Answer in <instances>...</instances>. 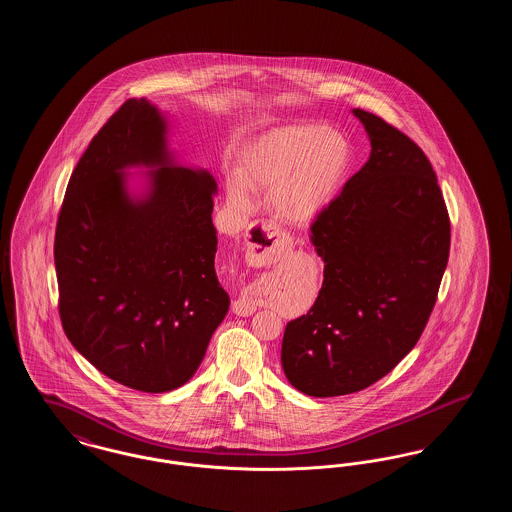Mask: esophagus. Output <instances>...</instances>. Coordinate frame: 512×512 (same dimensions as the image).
Segmentation results:
<instances>
[{"instance_id": "esophagus-1", "label": "esophagus", "mask_w": 512, "mask_h": 512, "mask_svg": "<svg viewBox=\"0 0 512 512\" xmlns=\"http://www.w3.org/2000/svg\"><path fill=\"white\" fill-rule=\"evenodd\" d=\"M245 244H247V263L261 267L276 263L284 253L290 249V238L282 234L276 226L261 222L253 224L249 232H245ZM232 311L240 317H251L257 311L255 301L242 292V295L232 303Z\"/></svg>"}]
</instances>
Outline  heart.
<instances>
[{
    "label": "heart",
    "mask_w": 512,
    "mask_h": 512,
    "mask_svg": "<svg viewBox=\"0 0 512 512\" xmlns=\"http://www.w3.org/2000/svg\"><path fill=\"white\" fill-rule=\"evenodd\" d=\"M349 167L351 146L341 134L320 124H288L244 147L226 192L236 209L251 205L245 187L268 194L276 219L301 226L332 205Z\"/></svg>",
    "instance_id": "b5f03b06"
}]
</instances>
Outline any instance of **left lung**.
Masks as SVG:
<instances>
[{
    "label": "left lung",
    "mask_w": 512,
    "mask_h": 512,
    "mask_svg": "<svg viewBox=\"0 0 512 512\" xmlns=\"http://www.w3.org/2000/svg\"><path fill=\"white\" fill-rule=\"evenodd\" d=\"M370 157L311 226L324 282L288 322L282 368L295 390H365L413 349L436 305L451 224L424 151L391 124L353 109Z\"/></svg>",
    "instance_id": "1"
}]
</instances>
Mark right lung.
<instances>
[{"instance_id": "obj_1", "label": "right lung", "mask_w": 512, "mask_h": 512, "mask_svg": "<svg viewBox=\"0 0 512 512\" xmlns=\"http://www.w3.org/2000/svg\"><path fill=\"white\" fill-rule=\"evenodd\" d=\"M169 121L128 99L74 167L55 228L59 315L74 349L132 390L165 393L201 365L230 307L215 270L217 182L176 163ZM128 168H147L132 195Z\"/></svg>"}]
</instances>
